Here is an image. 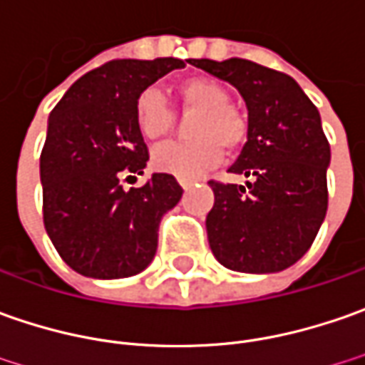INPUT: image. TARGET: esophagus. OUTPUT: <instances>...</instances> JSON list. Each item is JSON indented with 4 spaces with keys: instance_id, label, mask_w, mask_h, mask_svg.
<instances>
[{
    "instance_id": "esophagus-1",
    "label": "esophagus",
    "mask_w": 365,
    "mask_h": 365,
    "mask_svg": "<svg viewBox=\"0 0 365 365\" xmlns=\"http://www.w3.org/2000/svg\"><path fill=\"white\" fill-rule=\"evenodd\" d=\"M178 182H180V185H182L183 190H187V187H190V185H192V180H182V178H180V180H178Z\"/></svg>"
}]
</instances>
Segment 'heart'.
<instances>
[{"mask_svg": "<svg viewBox=\"0 0 365 365\" xmlns=\"http://www.w3.org/2000/svg\"><path fill=\"white\" fill-rule=\"evenodd\" d=\"M185 113H195L190 125L194 141L173 143L153 151V168L182 180H194L222 161L224 151L234 153L246 143L248 120L230 105V91L212 76H190L175 86ZM135 123L145 141L159 143L170 135L173 113L158 88H145L135 101Z\"/></svg>", "mask_w": 365, "mask_h": 365, "instance_id": "heart-1", "label": "heart"}]
</instances>
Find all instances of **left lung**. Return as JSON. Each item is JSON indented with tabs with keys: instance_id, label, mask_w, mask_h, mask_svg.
I'll use <instances>...</instances> for the list:
<instances>
[{
	"instance_id": "8db88e82",
	"label": "left lung",
	"mask_w": 365,
	"mask_h": 365,
	"mask_svg": "<svg viewBox=\"0 0 365 365\" xmlns=\"http://www.w3.org/2000/svg\"><path fill=\"white\" fill-rule=\"evenodd\" d=\"M192 64L236 86L248 108V137L228 171L250 182H210V248L238 272L289 269L311 248L327 212L331 151L319 110L289 74L257 62L202 58Z\"/></svg>"
}]
</instances>
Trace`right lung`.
<instances>
[{
	"label": "right lung",
	"mask_w": 365,
	"mask_h": 365,
	"mask_svg": "<svg viewBox=\"0 0 365 365\" xmlns=\"http://www.w3.org/2000/svg\"><path fill=\"white\" fill-rule=\"evenodd\" d=\"M185 62L110 60L81 76L50 113L40 155L44 226L62 260L84 277H133L155 257L159 222L183 190L170 173L123 187L149 161L135 101Z\"/></svg>",
	"instance_id": "add662e5"
}]
</instances>
